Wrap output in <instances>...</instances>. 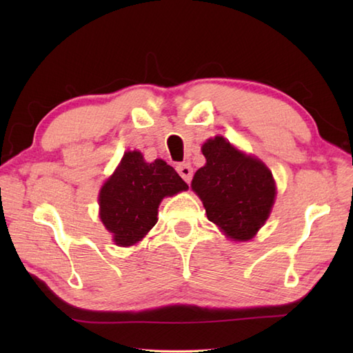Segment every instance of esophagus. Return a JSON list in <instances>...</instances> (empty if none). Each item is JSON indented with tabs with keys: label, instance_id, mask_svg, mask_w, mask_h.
<instances>
[{
	"label": "esophagus",
	"instance_id": "esophagus-1",
	"mask_svg": "<svg viewBox=\"0 0 353 353\" xmlns=\"http://www.w3.org/2000/svg\"><path fill=\"white\" fill-rule=\"evenodd\" d=\"M176 168H177V172H179V174H181V177L183 179V181H185L186 183H190L191 179H192V168H191V165H190V163H179Z\"/></svg>",
	"mask_w": 353,
	"mask_h": 353
}]
</instances>
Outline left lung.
I'll return each mask as SVG.
<instances>
[{"label":"left lung","instance_id":"1","mask_svg":"<svg viewBox=\"0 0 353 353\" xmlns=\"http://www.w3.org/2000/svg\"><path fill=\"white\" fill-rule=\"evenodd\" d=\"M191 188L203 201L208 220L234 241H249L264 226L276 199L272 171L223 137L208 139Z\"/></svg>","mask_w":353,"mask_h":353}]
</instances>
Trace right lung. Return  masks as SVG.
Here are the masks:
<instances>
[{
	"label": "right lung",
	"mask_w": 353,
	"mask_h": 353,
	"mask_svg": "<svg viewBox=\"0 0 353 353\" xmlns=\"http://www.w3.org/2000/svg\"><path fill=\"white\" fill-rule=\"evenodd\" d=\"M186 190L188 185L165 161L147 163L141 152H125L100 190V219L117 245H133L157 223L162 199Z\"/></svg>",
	"instance_id": "right-lung-1"
}]
</instances>
